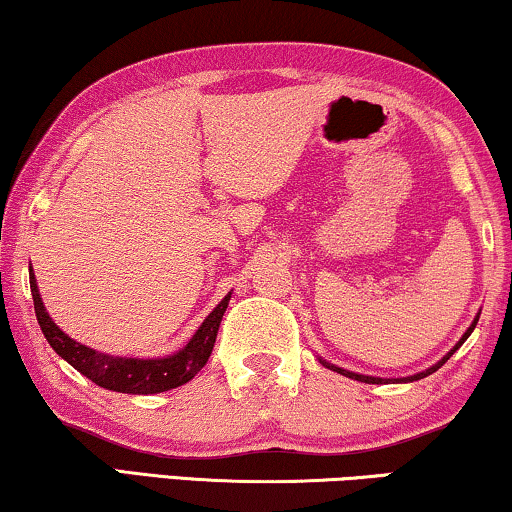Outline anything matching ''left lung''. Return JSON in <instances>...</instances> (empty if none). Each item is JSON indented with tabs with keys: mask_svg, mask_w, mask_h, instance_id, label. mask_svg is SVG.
<instances>
[{
	"mask_svg": "<svg viewBox=\"0 0 512 512\" xmlns=\"http://www.w3.org/2000/svg\"><path fill=\"white\" fill-rule=\"evenodd\" d=\"M478 318H480V311L476 314V318H473V323L469 325V328H466V332L462 337H459V342L450 348V351L443 355V358L439 360V362H434L432 367H427L425 372H418V374H413V376H402V379H381V376H367V374H358V372H348V369H344V367H337V365H332V362H328V360H323L321 355H318V362H321L323 367H328V369H332V372H337V374H342V376H346V379H353V381H362V383H376V385H381V383H413V381H420V379H425V376H429V374H434L436 369L439 367H443L446 365V362L450 360V355H453L459 346H462L466 339H469V335L473 332V328H476V323H478Z\"/></svg>",
	"mask_w": 512,
	"mask_h": 512,
	"instance_id": "obj_1",
	"label": "left lung"
}]
</instances>
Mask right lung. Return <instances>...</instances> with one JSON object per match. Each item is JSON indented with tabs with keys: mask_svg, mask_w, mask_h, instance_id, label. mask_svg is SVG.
<instances>
[{
	"mask_svg": "<svg viewBox=\"0 0 512 512\" xmlns=\"http://www.w3.org/2000/svg\"><path fill=\"white\" fill-rule=\"evenodd\" d=\"M29 288H32L36 321H39L43 335L59 358H64L73 369H78L80 374L101 388L127 392V395H157V392L180 388V385L194 379L210 358L214 342H217L221 318H224L228 300H231V293L224 295V300L207 314L201 328L180 351L164 355V358H127V355L101 353L66 335L43 305L34 270H29Z\"/></svg>",
	"mask_w": 512,
	"mask_h": 512,
	"instance_id": "right-lung-1",
	"label": "right lung"
}]
</instances>
